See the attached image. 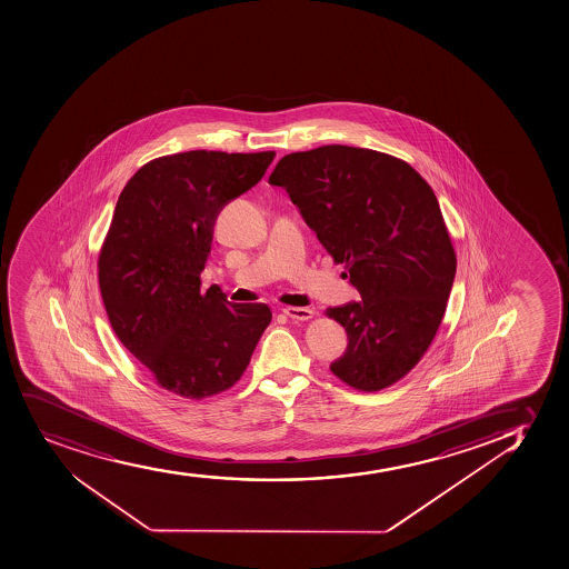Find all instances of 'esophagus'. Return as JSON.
Instances as JSON below:
<instances>
[{"label":"esophagus","mask_w":569,"mask_h":569,"mask_svg":"<svg viewBox=\"0 0 569 569\" xmlns=\"http://www.w3.org/2000/svg\"><path fill=\"white\" fill-rule=\"evenodd\" d=\"M283 313L288 316V318L295 319V321H308V319L313 318V310L310 308H295V306H288Z\"/></svg>","instance_id":"obj_1"}]
</instances>
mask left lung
<instances>
[{"instance_id": "obj_1", "label": "left lung", "mask_w": 569, "mask_h": 569, "mask_svg": "<svg viewBox=\"0 0 569 569\" xmlns=\"http://www.w3.org/2000/svg\"><path fill=\"white\" fill-rule=\"evenodd\" d=\"M269 183L361 293L325 312L349 340L330 372L359 391L397 383L435 340L457 272L435 191L402 159L342 144L283 156Z\"/></svg>"}]
</instances>
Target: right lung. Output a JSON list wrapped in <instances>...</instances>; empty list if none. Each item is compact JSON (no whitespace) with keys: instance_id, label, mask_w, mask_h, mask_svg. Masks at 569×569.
I'll use <instances>...</instances> for the list:
<instances>
[{"instance_id":"obj_1","label":"right lung","mask_w":569,"mask_h":569,"mask_svg":"<svg viewBox=\"0 0 569 569\" xmlns=\"http://www.w3.org/2000/svg\"><path fill=\"white\" fill-rule=\"evenodd\" d=\"M274 152L191 150L152 159L118 197L99 253L110 325L159 386L178 397H214L239 381L269 327L267 305L201 291L216 218L253 188Z\"/></svg>"}]
</instances>
